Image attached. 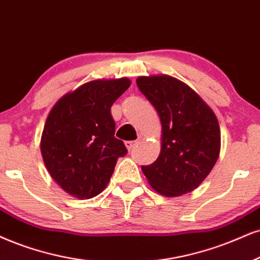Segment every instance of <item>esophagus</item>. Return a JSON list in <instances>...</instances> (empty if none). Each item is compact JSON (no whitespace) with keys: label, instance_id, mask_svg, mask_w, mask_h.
<instances>
[{"label":"esophagus","instance_id":"esophagus-1","mask_svg":"<svg viewBox=\"0 0 260 260\" xmlns=\"http://www.w3.org/2000/svg\"><path fill=\"white\" fill-rule=\"evenodd\" d=\"M136 143H137V141H126V142H125V146H126L127 149L131 150L134 147L136 146Z\"/></svg>","mask_w":260,"mask_h":260}]
</instances>
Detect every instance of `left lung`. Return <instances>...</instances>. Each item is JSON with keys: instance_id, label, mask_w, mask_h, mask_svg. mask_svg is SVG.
Here are the masks:
<instances>
[{"instance_id": "8db88e82", "label": "left lung", "mask_w": 260, "mask_h": 260, "mask_svg": "<svg viewBox=\"0 0 260 260\" xmlns=\"http://www.w3.org/2000/svg\"><path fill=\"white\" fill-rule=\"evenodd\" d=\"M136 83L158 112L162 131L158 159L141 169L150 187L161 195L190 193L219 156L218 120L193 89L174 77H139Z\"/></svg>"}]
</instances>
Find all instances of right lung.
<instances>
[{"instance_id": "add662e5", "label": "right lung", "mask_w": 260, "mask_h": 260, "mask_svg": "<svg viewBox=\"0 0 260 260\" xmlns=\"http://www.w3.org/2000/svg\"><path fill=\"white\" fill-rule=\"evenodd\" d=\"M131 82L91 81L63 95L52 108L41 139L43 161L66 193L91 199L110 182L114 166L127 153L115 139L111 107Z\"/></svg>"}]
</instances>
